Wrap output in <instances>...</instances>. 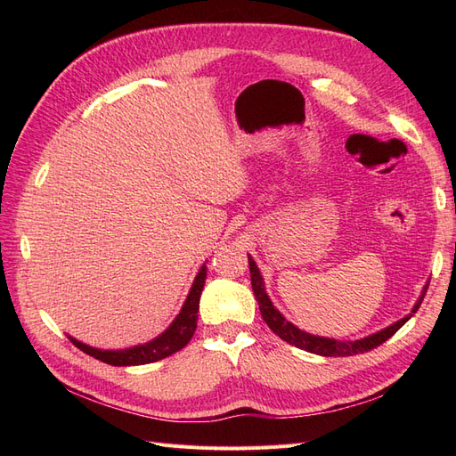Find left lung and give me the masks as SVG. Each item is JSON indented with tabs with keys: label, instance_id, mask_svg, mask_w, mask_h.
<instances>
[{
	"label": "left lung",
	"instance_id": "obj_1",
	"mask_svg": "<svg viewBox=\"0 0 456 456\" xmlns=\"http://www.w3.org/2000/svg\"><path fill=\"white\" fill-rule=\"evenodd\" d=\"M249 256V272H251V285H253V291H255V298L258 302V308L262 314V320L266 322V325L273 330L275 335H278L281 340L293 344V346L300 348V350H306L317 355H325V357H346V355H355V354H363L369 352L372 348L380 346L382 342L388 340L397 329H402L411 317L412 314H417V310L420 308L424 295L428 291V283L422 289V295L419 297V300L415 302V306H412L411 314H407L402 320L388 325L386 329L379 330V333H372L369 337H363L360 340H337V338H327V337H317V335H310L306 330L298 329L297 325H293L291 322H287L283 314L272 305V300L266 293V287H265V280H262V273L256 266V262L253 260L251 255Z\"/></svg>",
	"mask_w": 456,
	"mask_h": 456
}]
</instances>
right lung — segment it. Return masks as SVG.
<instances>
[{"label": "right lung", "mask_w": 456, "mask_h": 456, "mask_svg": "<svg viewBox=\"0 0 456 456\" xmlns=\"http://www.w3.org/2000/svg\"><path fill=\"white\" fill-rule=\"evenodd\" d=\"M207 278V266L203 265L196 275L194 283L190 287V293L184 300V305L178 312V315L173 320V323L163 330V333L150 342L136 344V346L126 348V350H101L93 348L89 344H84L76 340L74 337L68 335L76 348L86 352L87 355L94 357L102 363L114 365V367H131V365H146L169 357L171 354L183 350L190 338L194 337V330L198 327V310H200V297L203 291Z\"/></svg>", "instance_id": "1"}]
</instances>
